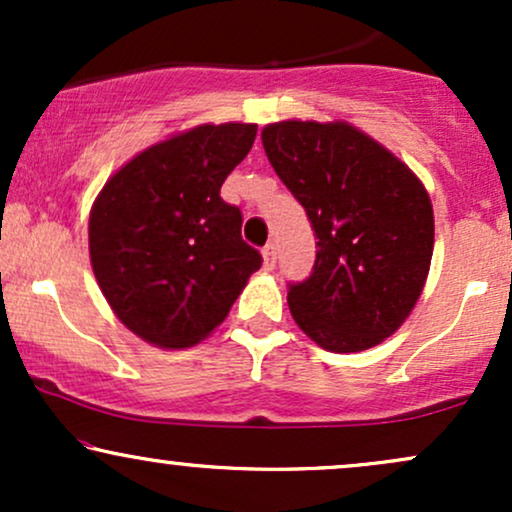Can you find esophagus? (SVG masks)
I'll use <instances>...</instances> for the list:
<instances>
[{"mask_svg":"<svg viewBox=\"0 0 512 512\" xmlns=\"http://www.w3.org/2000/svg\"><path fill=\"white\" fill-rule=\"evenodd\" d=\"M262 257H264V267L274 269V264H276V245H274V243L264 245V248H262Z\"/></svg>","mask_w":512,"mask_h":512,"instance_id":"obj_1","label":"esophagus"}]
</instances>
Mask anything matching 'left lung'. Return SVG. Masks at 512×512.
Here are the masks:
<instances>
[{
  "label": "left lung",
  "mask_w": 512,
  "mask_h": 512,
  "mask_svg": "<svg viewBox=\"0 0 512 512\" xmlns=\"http://www.w3.org/2000/svg\"><path fill=\"white\" fill-rule=\"evenodd\" d=\"M262 144L317 238L313 272L289 284L293 320L334 354L380 344L407 320L431 267L424 185L346 122H276Z\"/></svg>",
  "instance_id": "1"
}]
</instances>
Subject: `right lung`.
<instances>
[{"mask_svg": "<svg viewBox=\"0 0 512 512\" xmlns=\"http://www.w3.org/2000/svg\"><path fill=\"white\" fill-rule=\"evenodd\" d=\"M257 125H202L134 156L91 209L88 248L103 296L146 342L182 349L221 325L262 267L221 185Z\"/></svg>", "mask_w": 512, "mask_h": 512, "instance_id": "obj_1", "label": "right lung"}]
</instances>
